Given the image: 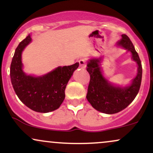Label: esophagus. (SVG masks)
<instances>
[{
  "label": "esophagus",
  "mask_w": 153,
  "mask_h": 153,
  "mask_svg": "<svg viewBox=\"0 0 153 153\" xmlns=\"http://www.w3.org/2000/svg\"><path fill=\"white\" fill-rule=\"evenodd\" d=\"M79 65H80V68H85V61L84 59H81L78 61Z\"/></svg>",
  "instance_id": "esophagus-1"
}]
</instances>
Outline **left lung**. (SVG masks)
Returning <instances> with one entry per match:
<instances>
[{
    "instance_id": "1",
    "label": "left lung",
    "mask_w": 153,
    "mask_h": 153,
    "mask_svg": "<svg viewBox=\"0 0 153 153\" xmlns=\"http://www.w3.org/2000/svg\"><path fill=\"white\" fill-rule=\"evenodd\" d=\"M116 47L130 52L131 59L137 65L136 76L128 85H116L104 76L101 66L103 59L102 56L91 57L87 62V71L91 79L86 99L95 109L107 114L118 113L132 102L140 90L143 74L141 61L127 35H122V39L117 42Z\"/></svg>"
}]
</instances>
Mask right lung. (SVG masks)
<instances>
[{"label":"right lung","instance_id":"right-lung-1","mask_svg":"<svg viewBox=\"0 0 153 153\" xmlns=\"http://www.w3.org/2000/svg\"><path fill=\"white\" fill-rule=\"evenodd\" d=\"M31 41V35L29 34L16 49L10 64V80L16 94L23 103L34 111L48 113L62 104L67 84L79 63L59 66L39 76L26 74L24 71L22 52Z\"/></svg>","mask_w":153,"mask_h":153}]
</instances>
